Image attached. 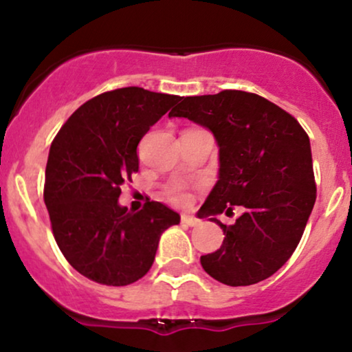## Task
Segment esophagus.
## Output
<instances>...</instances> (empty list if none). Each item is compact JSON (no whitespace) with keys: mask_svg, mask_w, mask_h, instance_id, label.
Masks as SVG:
<instances>
[{"mask_svg":"<svg viewBox=\"0 0 352 352\" xmlns=\"http://www.w3.org/2000/svg\"><path fill=\"white\" fill-rule=\"evenodd\" d=\"M180 221H182V223H184V225H188V227H195V225L199 223V220H197L195 217L185 215V213L180 217Z\"/></svg>","mask_w":352,"mask_h":352,"instance_id":"obj_1","label":"esophagus"}]
</instances>
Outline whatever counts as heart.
<instances>
[{"mask_svg": "<svg viewBox=\"0 0 352 352\" xmlns=\"http://www.w3.org/2000/svg\"><path fill=\"white\" fill-rule=\"evenodd\" d=\"M167 195H168V199L173 201V204L185 205V204H188V200H190L188 190L185 185H182V184H172L170 187L167 188Z\"/></svg>", "mask_w": 352, "mask_h": 352, "instance_id": "b5f03b06", "label": "heart"}]
</instances>
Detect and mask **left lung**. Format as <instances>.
<instances>
[{
	"label": "left lung",
	"mask_w": 352,
	"mask_h": 352,
	"mask_svg": "<svg viewBox=\"0 0 352 352\" xmlns=\"http://www.w3.org/2000/svg\"><path fill=\"white\" fill-rule=\"evenodd\" d=\"M208 129L218 145V180L199 210L223 230V245L204 254L210 276L228 286L266 280L289 260L316 200L309 137L276 104L245 91L192 96L168 114ZM241 204L233 226L217 214Z\"/></svg>",
	"instance_id": "obj_1"
}]
</instances>
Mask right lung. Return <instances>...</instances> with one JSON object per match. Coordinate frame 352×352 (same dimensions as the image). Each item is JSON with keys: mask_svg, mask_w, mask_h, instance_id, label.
Listing matches in <instances>:
<instances>
[{"mask_svg": "<svg viewBox=\"0 0 352 352\" xmlns=\"http://www.w3.org/2000/svg\"><path fill=\"white\" fill-rule=\"evenodd\" d=\"M179 100L142 87L104 92L82 104L52 140L44 204L64 258L89 280L107 286L140 280L162 233L180 223L160 201L137 213L119 204L120 187L139 170L137 145Z\"/></svg>", "mask_w": 352, "mask_h": 352, "instance_id": "add662e5", "label": "right lung"}]
</instances>
